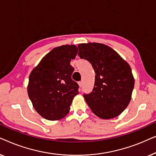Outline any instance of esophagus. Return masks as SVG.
Wrapping results in <instances>:
<instances>
[{"instance_id":"obj_1","label":"esophagus","mask_w":156,"mask_h":156,"mask_svg":"<svg viewBox=\"0 0 156 156\" xmlns=\"http://www.w3.org/2000/svg\"><path fill=\"white\" fill-rule=\"evenodd\" d=\"M78 84H79V86H80V87L81 88V87H82V82H79Z\"/></svg>"}]
</instances>
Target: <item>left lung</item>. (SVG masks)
<instances>
[{
  "instance_id": "obj_1",
  "label": "left lung",
  "mask_w": 156,
  "mask_h": 156,
  "mask_svg": "<svg viewBox=\"0 0 156 156\" xmlns=\"http://www.w3.org/2000/svg\"><path fill=\"white\" fill-rule=\"evenodd\" d=\"M78 48L79 56L91 64L96 74L92 91L83 95L87 104L99 118L118 116L130 103L134 87L129 65L106 44L89 42Z\"/></svg>"
}]
</instances>
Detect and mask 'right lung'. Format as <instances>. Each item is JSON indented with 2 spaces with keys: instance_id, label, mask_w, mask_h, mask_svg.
Masks as SVG:
<instances>
[{
  "instance_id": "right-lung-1",
  "label": "right lung",
  "mask_w": 156,
  "mask_h": 156,
  "mask_svg": "<svg viewBox=\"0 0 156 156\" xmlns=\"http://www.w3.org/2000/svg\"><path fill=\"white\" fill-rule=\"evenodd\" d=\"M78 48L75 45L57 47L47 54L29 76L27 94L33 107L44 119L56 121L69 112L79 85L72 80L70 65Z\"/></svg>"
}]
</instances>
